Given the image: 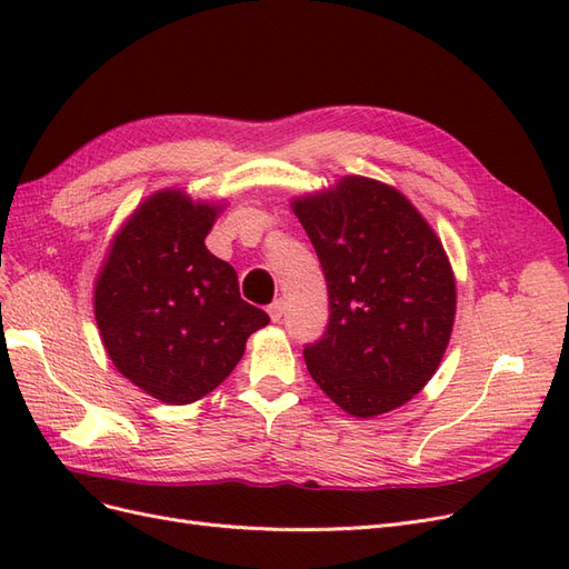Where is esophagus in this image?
Returning <instances> with one entry per match:
<instances>
[{
	"mask_svg": "<svg viewBox=\"0 0 569 569\" xmlns=\"http://www.w3.org/2000/svg\"><path fill=\"white\" fill-rule=\"evenodd\" d=\"M282 313H284V303L280 299H274L270 306H268V316L272 322H280L282 320Z\"/></svg>",
	"mask_w": 569,
	"mask_h": 569,
	"instance_id": "obj_1",
	"label": "esophagus"
}]
</instances>
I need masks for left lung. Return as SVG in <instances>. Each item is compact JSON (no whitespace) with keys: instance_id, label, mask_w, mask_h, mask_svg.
I'll return each mask as SVG.
<instances>
[{"instance_id":"left-lung-1","label":"left lung","mask_w":569,"mask_h":569,"mask_svg":"<svg viewBox=\"0 0 569 569\" xmlns=\"http://www.w3.org/2000/svg\"><path fill=\"white\" fill-rule=\"evenodd\" d=\"M291 206L330 297V322L303 347L308 372L356 418L399 408L451 339L456 282L441 242L401 192L368 178Z\"/></svg>"}]
</instances>
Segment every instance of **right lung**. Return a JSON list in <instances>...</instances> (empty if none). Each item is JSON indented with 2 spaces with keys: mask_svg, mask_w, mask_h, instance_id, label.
<instances>
[{
  "mask_svg": "<svg viewBox=\"0 0 569 569\" xmlns=\"http://www.w3.org/2000/svg\"><path fill=\"white\" fill-rule=\"evenodd\" d=\"M209 203L178 189L149 197L113 239L94 316L113 366L163 403H192L239 363L268 313L239 297L237 272L203 239Z\"/></svg>",
  "mask_w": 569,
  "mask_h": 569,
  "instance_id": "1",
  "label": "right lung"
}]
</instances>
